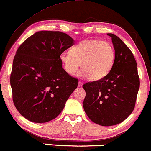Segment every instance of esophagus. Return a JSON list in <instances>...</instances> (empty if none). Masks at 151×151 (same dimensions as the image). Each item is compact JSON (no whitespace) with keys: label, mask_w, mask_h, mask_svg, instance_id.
Listing matches in <instances>:
<instances>
[{"label":"esophagus","mask_w":151,"mask_h":151,"mask_svg":"<svg viewBox=\"0 0 151 151\" xmlns=\"http://www.w3.org/2000/svg\"><path fill=\"white\" fill-rule=\"evenodd\" d=\"M78 87H82V85H83V83H82L81 81H79L78 82Z\"/></svg>","instance_id":"34e87169"}]
</instances>
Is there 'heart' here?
I'll list each match as a JSON object with an SVG mask.
<instances>
[{
  "label": "heart",
  "mask_w": 151,
  "mask_h": 151,
  "mask_svg": "<svg viewBox=\"0 0 151 151\" xmlns=\"http://www.w3.org/2000/svg\"><path fill=\"white\" fill-rule=\"evenodd\" d=\"M112 44L100 40H83L64 51L59 59L67 73L73 76L82 68L80 76L92 81L102 79L112 69L115 61Z\"/></svg>",
  "instance_id": "1"
}]
</instances>
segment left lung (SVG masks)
Wrapping results in <instances>:
<instances>
[{
	"instance_id": "obj_1",
	"label": "left lung",
	"mask_w": 151,
	"mask_h": 151,
	"mask_svg": "<svg viewBox=\"0 0 151 151\" xmlns=\"http://www.w3.org/2000/svg\"><path fill=\"white\" fill-rule=\"evenodd\" d=\"M115 61L109 73L97 81L83 85L85 90L83 108L92 122L112 126L124 121L135 107L140 85L137 64L132 51L113 33Z\"/></svg>"
}]
</instances>
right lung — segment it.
I'll use <instances>...</instances> for the list:
<instances>
[{"label": "right lung", "mask_w": 151, "mask_h": 151, "mask_svg": "<svg viewBox=\"0 0 151 151\" xmlns=\"http://www.w3.org/2000/svg\"><path fill=\"white\" fill-rule=\"evenodd\" d=\"M61 31L35 33L17 50L10 74L12 100L27 120L49 122L62 111L78 80L62 68L60 55L73 45Z\"/></svg>", "instance_id": "add662e5"}]
</instances>
